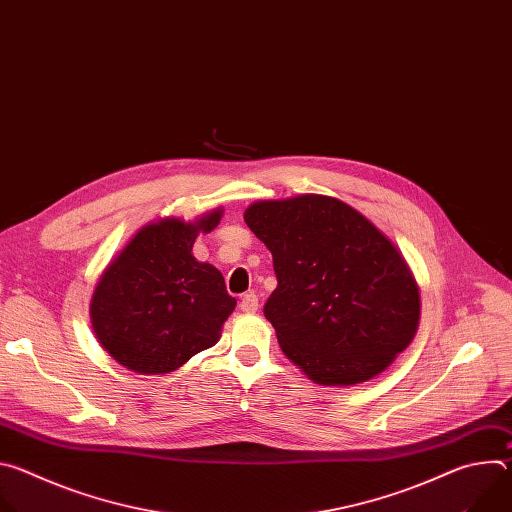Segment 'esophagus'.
I'll return each instance as SVG.
<instances>
[{
  "mask_svg": "<svg viewBox=\"0 0 512 512\" xmlns=\"http://www.w3.org/2000/svg\"><path fill=\"white\" fill-rule=\"evenodd\" d=\"M239 308H241V312H245V314H255V312L259 310V298L253 294V291H249V294H245V296L241 298Z\"/></svg>",
  "mask_w": 512,
  "mask_h": 512,
  "instance_id": "esophagus-1",
  "label": "esophagus"
}]
</instances>
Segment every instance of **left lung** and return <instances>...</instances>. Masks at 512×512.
Wrapping results in <instances>:
<instances>
[{
    "mask_svg": "<svg viewBox=\"0 0 512 512\" xmlns=\"http://www.w3.org/2000/svg\"><path fill=\"white\" fill-rule=\"evenodd\" d=\"M245 223L273 255L263 314L285 356L314 383L348 387L383 373L419 326V287L401 251L346 202L259 200Z\"/></svg>",
    "mask_w": 512,
    "mask_h": 512,
    "instance_id": "obj_1",
    "label": "left lung"
}]
</instances>
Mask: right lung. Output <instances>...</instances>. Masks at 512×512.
I'll list each match as a JSON object with an SVG mask.
<instances>
[{"label": "right lung", "instance_id": "1", "mask_svg": "<svg viewBox=\"0 0 512 512\" xmlns=\"http://www.w3.org/2000/svg\"><path fill=\"white\" fill-rule=\"evenodd\" d=\"M221 216L216 208L194 223L168 216L145 225L103 271L91 324L125 369L166 375L221 338L237 300L223 273L192 255L198 233L216 229Z\"/></svg>", "mask_w": 512, "mask_h": 512}]
</instances>
